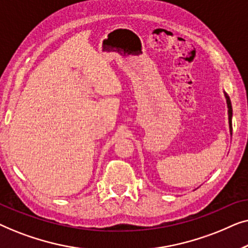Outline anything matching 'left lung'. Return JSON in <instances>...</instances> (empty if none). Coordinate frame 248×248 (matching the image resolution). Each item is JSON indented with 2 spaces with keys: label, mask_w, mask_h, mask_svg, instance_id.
<instances>
[{
  "label": "left lung",
  "mask_w": 248,
  "mask_h": 248,
  "mask_svg": "<svg viewBox=\"0 0 248 248\" xmlns=\"http://www.w3.org/2000/svg\"><path fill=\"white\" fill-rule=\"evenodd\" d=\"M226 99H227V106H228V116H229V126H230V132H232V103H230V99L228 94L226 93Z\"/></svg>",
  "instance_id": "left-lung-1"
}]
</instances>
